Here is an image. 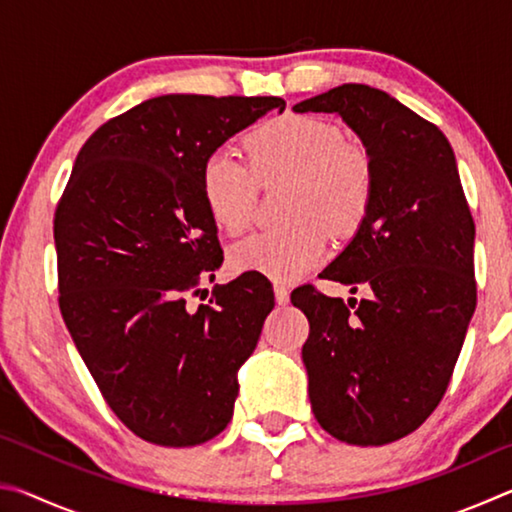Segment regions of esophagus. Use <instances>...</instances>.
Returning <instances> with one entry per match:
<instances>
[{
	"label": "esophagus",
	"mask_w": 512,
	"mask_h": 512,
	"mask_svg": "<svg viewBox=\"0 0 512 512\" xmlns=\"http://www.w3.org/2000/svg\"><path fill=\"white\" fill-rule=\"evenodd\" d=\"M273 293H275V302L277 305H287L289 302V289L284 284H273Z\"/></svg>",
	"instance_id": "esophagus-1"
}]
</instances>
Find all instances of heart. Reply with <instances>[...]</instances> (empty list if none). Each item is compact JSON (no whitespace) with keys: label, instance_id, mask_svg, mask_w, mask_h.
I'll use <instances>...</instances> for the list:
<instances>
[{"label":"heart","instance_id":"obj_1","mask_svg":"<svg viewBox=\"0 0 512 512\" xmlns=\"http://www.w3.org/2000/svg\"><path fill=\"white\" fill-rule=\"evenodd\" d=\"M250 164L228 149L207 153L201 196L212 221L241 235L255 214L259 183L289 180L282 228L241 241L230 253L237 273L293 282L329 253V230L348 237L361 228L375 196V167L339 126L309 115L266 121L246 137Z\"/></svg>","mask_w":512,"mask_h":512}]
</instances>
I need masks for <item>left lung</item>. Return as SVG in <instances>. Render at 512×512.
Instances as JSON below:
<instances>
[{
	"label": "left lung",
	"mask_w": 512,
	"mask_h": 512,
	"mask_svg": "<svg viewBox=\"0 0 512 512\" xmlns=\"http://www.w3.org/2000/svg\"><path fill=\"white\" fill-rule=\"evenodd\" d=\"M293 110L341 115L375 167L366 221L320 273L366 296L291 293L309 320L311 411L343 443L388 445L436 411L452 379L476 307L474 219L447 137L391 94L345 83Z\"/></svg>",
	"instance_id": "1"
}]
</instances>
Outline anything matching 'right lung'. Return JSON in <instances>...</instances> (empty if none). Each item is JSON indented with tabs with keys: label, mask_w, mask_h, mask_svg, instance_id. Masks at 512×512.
Segmentation results:
<instances>
[{
	"label": "right lung",
	"mask_w": 512,
	"mask_h": 512,
	"mask_svg": "<svg viewBox=\"0 0 512 512\" xmlns=\"http://www.w3.org/2000/svg\"><path fill=\"white\" fill-rule=\"evenodd\" d=\"M280 97L164 94L108 119L76 155L54 212L58 305L112 413L146 443L194 447L228 427L237 370L275 307L271 282L223 262L201 196L207 153Z\"/></svg>",
	"instance_id": "1"
}]
</instances>
